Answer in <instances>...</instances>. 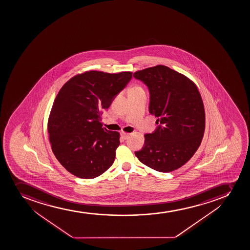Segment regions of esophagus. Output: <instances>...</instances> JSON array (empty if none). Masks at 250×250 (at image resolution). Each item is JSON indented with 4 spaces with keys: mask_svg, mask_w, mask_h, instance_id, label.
Wrapping results in <instances>:
<instances>
[{
    "mask_svg": "<svg viewBox=\"0 0 250 250\" xmlns=\"http://www.w3.org/2000/svg\"><path fill=\"white\" fill-rule=\"evenodd\" d=\"M121 135L122 138H123L124 139H126L129 138V135H130V134L129 133H126V132L125 131H121Z\"/></svg>",
    "mask_w": 250,
    "mask_h": 250,
    "instance_id": "obj_1",
    "label": "esophagus"
}]
</instances>
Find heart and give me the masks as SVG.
<instances>
[{"label":"heart","instance_id":"b5f03b06","mask_svg":"<svg viewBox=\"0 0 250 250\" xmlns=\"http://www.w3.org/2000/svg\"><path fill=\"white\" fill-rule=\"evenodd\" d=\"M134 89H140V88H139V87H136V88H134Z\"/></svg>","mask_w":250,"mask_h":250}]
</instances>
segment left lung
<instances>
[{
    "instance_id": "obj_1",
    "label": "left lung",
    "mask_w": 250,
    "mask_h": 250,
    "mask_svg": "<svg viewBox=\"0 0 250 250\" xmlns=\"http://www.w3.org/2000/svg\"><path fill=\"white\" fill-rule=\"evenodd\" d=\"M150 92L149 112L159 126L144 135L135 156L154 170L168 173L185 165L195 153L205 129V112L197 86L188 77L164 65L134 72Z\"/></svg>"
}]
</instances>
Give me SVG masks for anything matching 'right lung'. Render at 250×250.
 <instances>
[{"mask_svg": "<svg viewBox=\"0 0 250 250\" xmlns=\"http://www.w3.org/2000/svg\"><path fill=\"white\" fill-rule=\"evenodd\" d=\"M131 78V72L92 70L76 75L60 89L48 119V133L53 153L69 173L91 179L113 164L120 134L103 127L101 112Z\"/></svg>", "mask_w": 250, "mask_h": 250, "instance_id": "obj_1", "label": "right lung"}]
</instances>
